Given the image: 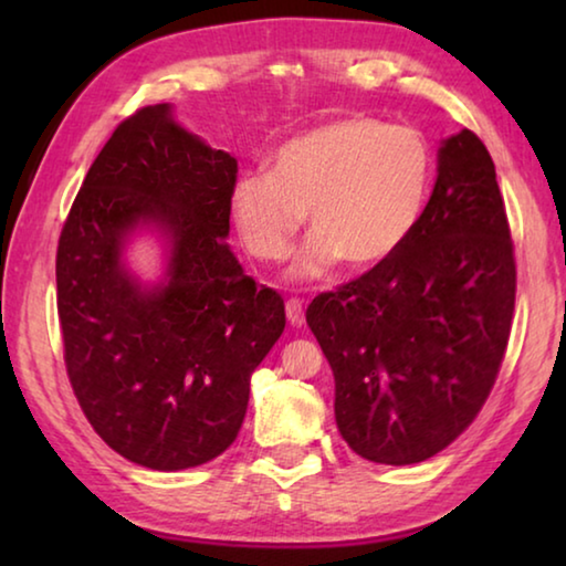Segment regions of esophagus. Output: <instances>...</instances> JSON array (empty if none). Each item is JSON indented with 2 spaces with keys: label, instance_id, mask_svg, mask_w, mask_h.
Masks as SVG:
<instances>
[{
  "label": "esophagus",
  "instance_id": "34e87169",
  "mask_svg": "<svg viewBox=\"0 0 566 566\" xmlns=\"http://www.w3.org/2000/svg\"><path fill=\"white\" fill-rule=\"evenodd\" d=\"M284 310H286V319H290L292 327H302V324H304V304L300 300H286Z\"/></svg>",
  "mask_w": 566,
  "mask_h": 566
}]
</instances>
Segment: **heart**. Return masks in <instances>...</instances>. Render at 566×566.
Returning <instances> with one entry per match:
<instances>
[{
	"instance_id": "obj_1",
	"label": "heart",
	"mask_w": 566,
	"mask_h": 566,
	"mask_svg": "<svg viewBox=\"0 0 566 566\" xmlns=\"http://www.w3.org/2000/svg\"><path fill=\"white\" fill-rule=\"evenodd\" d=\"M429 179L432 155L417 129L347 117L296 134L270 169L239 177L229 212L262 262L284 260L310 217L314 237L292 272L310 282L339 260L352 270L389 260L415 232Z\"/></svg>"
}]
</instances>
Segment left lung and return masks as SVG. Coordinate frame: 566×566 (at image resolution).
I'll return each mask as SVG.
<instances>
[{
	"mask_svg": "<svg viewBox=\"0 0 566 566\" xmlns=\"http://www.w3.org/2000/svg\"><path fill=\"white\" fill-rule=\"evenodd\" d=\"M514 290L494 161L462 129L439 145L432 197L407 242L306 310L334 375L344 442L391 467L424 462L454 442L490 397Z\"/></svg>",
	"mask_w": 566,
	"mask_h": 566,
	"instance_id": "1",
	"label": "left lung"
}]
</instances>
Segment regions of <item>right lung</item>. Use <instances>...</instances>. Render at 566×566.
<instances>
[{
  "instance_id": "right-lung-1",
  "label": "right lung",
  "mask_w": 566,
  "mask_h": 566,
  "mask_svg": "<svg viewBox=\"0 0 566 566\" xmlns=\"http://www.w3.org/2000/svg\"><path fill=\"white\" fill-rule=\"evenodd\" d=\"M237 159L181 127L171 104L124 119L90 167L56 249V310L74 395L129 462H212L247 415L252 371L284 332V302L227 244ZM151 235L145 281L128 247Z\"/></svg>"
}]
</instances>
